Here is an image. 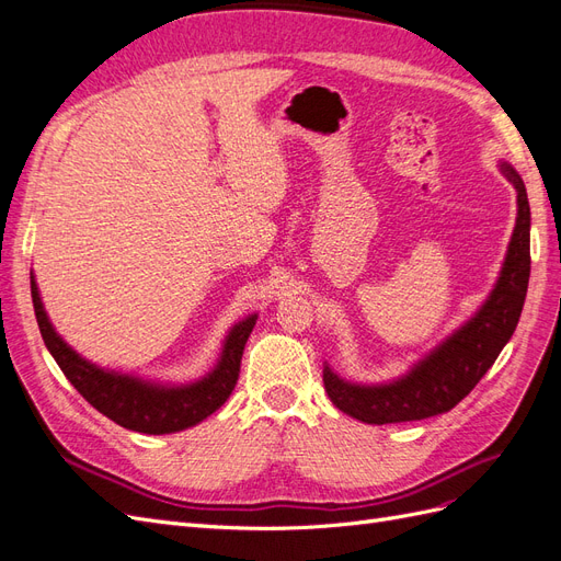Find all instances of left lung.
Instances as JSON below:
<instances>
[{
  "mask_svg": "<svg viewBox=\"0 0 561 561\" xmlns=\"http://www.w3.org/2000/svg\"><path fill=\"white\" fill-rule=\"evenodd\" d=\"M501 173L517 190V222L494 290L466 325L419 360L404 377L381 386H358L339 379L325 365L322 381L334 407L365 423H400L445 414L461 402L486 369L496 363L517 328L531 274V210L524 182L511 163Z\"/></svg>",
  "mask_w": 561,
  "mask_h": 561,
  "instance_id": "1",
  "label": "left lung"
}]
</instances>
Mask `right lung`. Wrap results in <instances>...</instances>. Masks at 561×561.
<instances>
[{"mask_svg":"<svg viewBox=\"0 0 561 561\" xmlns=\"http://www.w3.org/2000/svg\"><path fill=\"white\" fill-rule=\"evenodd\" d=\"M30 287L44 344L56 358L62 375L70 379V383L100 414H105L128 431L147 435H165L192 428L227 402L236 381H239L245 342L254 322H257V313L236 322L225 339L222 355H219L210 375L196 383L163 386L142 381L138 377L118 375V371H110L83 360L50 325L35 276H30Z\"/></svg>","mask_w":561,"mask_h":561,"instance_id":"1","label":"right lung"}]
</instances>
